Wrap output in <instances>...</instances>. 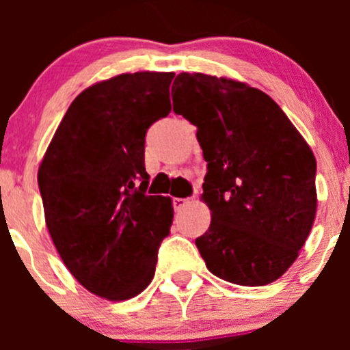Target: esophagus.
Listing matches in <instances>:
<instances>
[{"instance_id": "1", "label": "esophagus", "mask_w": 350, "mask_h": 350, "mask_svg": "<svg viewBox=\"0 0 350 350\" xmlns=\"http://www.w3.org/2000/svg\"><path fill=\"white\" fill-rule=\"evenodd\" d=\"M188 203H189L188 198H172V206H174L176 211H179L181 208H185Z\"/></svg>"}]
</instances>
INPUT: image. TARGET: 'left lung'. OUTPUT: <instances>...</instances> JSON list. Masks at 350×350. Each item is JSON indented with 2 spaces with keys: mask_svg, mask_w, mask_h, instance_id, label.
<instances>
[{
  "mask_svg": "<svg viewBox=\"0 0 350 350\" xmlns=\"http://www.w3.org/2000/svg\"><path fill=\"white\" fill-rule=\"evenodd\" d=\"M172 91V109L196 126L206 161L201 198L211 224L196 239L201 257L228 283H273L295 262L315 220V155L260 90L181 72Z\"/></svg>",
  "mask_w": 350,
  "mask_h": 350,
  "instance_id": "8db88e82",
  "label": "left lung"
}]
</instances>
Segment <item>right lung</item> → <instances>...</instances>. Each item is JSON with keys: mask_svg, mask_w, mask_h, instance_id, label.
<instances>
[{"mask_svg": "<svg viewBox=\"0 0 350 350\" xmlns=\"http://www.w3.org/2000/svg\"><path fill=\"white\" fill-rule=\"evenodd\" d=\"M172 72L120 74L70 103L38 169L45 224L88 291L129 299L152 281L171 198L147 195L146 133L171 111Z\"/></svg>", "mask_w": 350, "mask_h": 350, "instance_id": "add662e5", "label": "right lung"}]
</instances>
